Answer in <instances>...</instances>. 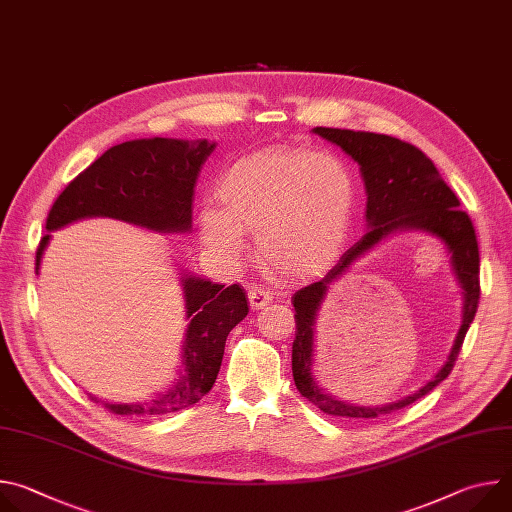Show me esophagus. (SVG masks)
Instances as JSON below:
<instances>
[{"instance_id":"obj_1","label":"esophagus","mask_w":512,"mask_h":512,"mask_svg":"<svg viewBox=\"0 0 512 512\" xmlns=\"http://www.w3.org/2000/svg\"><path fill=\"white\" fill-rule=\"evenodd\" d=\"M271 291L267 287H259V285H253L249 287V304L253 310H261L265 308L269 302H271Z\"/></svg>"}]
</instances>
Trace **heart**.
Listing matches in <instances>:
<instances>
[{
    "label": "heart",
    "instance_id": "heart-1",
    "mask_svg": "<svg viewBox=\"0 0 512 512\" xmlns=\"http://www.w3.org/2000/svg\"><path fill=\"white\" fill-rule=\"evenodd\" d=\"M218 208L200 210V237L235 259L255 233L261 265L281 275H312L344 249L354 216V178L332 154L275 148L237 160L218 180Z\"/></svg>",
    "mask_w": 512,
    "mask_h": 512
}]
</instances>
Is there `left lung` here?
Instances as JSON below:
<instances>
[{
    "mask_svg": "<svg viewBox=\"0 0 512 512\" xmlns=\"http://www.w3.org/2000/svg\"><path fill=\"white\" fill-rule=\"evenodd\" d=\"M314 133L336 143L358 166L367 190L369 233L354 243L340 261L320 279L298 289L291 302L296 308V340L291 346V373L302 397L326 415L344 419H375L403 409L440 385L454 369L466 332L476 316L480 300V255L470 216L460 210V200L444 182L433 162L415 145L391 135L314 127ZM397 230H421L440 238L451 253L457 278L463 287V326L449 360L431 382L415 394L385 406L360 408L336 400L313 377V326L329 285L364 252Z\"/></svg>",
    "mask_w": 512,
    "mask_h": 512,
    "instance_id": "obj_1",
    "label": "left lung"
}]
</instances>
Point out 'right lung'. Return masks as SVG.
<instances>
[{"label": "right lung", "mask_w": 512, "mask_h": 512, "mask_svg": "<svg viewBox=\"0 0 512 512\" xmlns=\"http://www.w3.org/2000/svg\"><path fill=\"white\" fill-rule=\"evenodd\" d=\"M216 143L168 137L131 139L113 145L72 180L52 204L46 231H58L89 216H109L156 233H186L192 227L194 186ZM36 251V273L52 235ZM186 328L182 371L162 395L143 403H103L117 415H166L198 403L221 369L229 332L249 314L241 285L229 287L182 275ZM97 401V399H95Z\"/></svg>", "instance_id": "right-lung-1"}]
</instances>
